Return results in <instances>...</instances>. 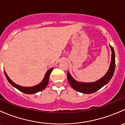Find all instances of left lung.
<instances>
[{
  "instance_id": "obj_1",
  "label": "left lung",
  "mask_w": 125,
  "mask_h": 125,
  "mask_svg": "<svg viewBox=\"0 0 125 125\" xmlns=\"http://www.w3.org/2000/svg\"><path fill=\"white\" fill-rule=\"evenodd\" d=\"M111 50L112 54H111V62L110 66H109V70L105 75L101 78L100 80H97L96 82L92 83H83V82H79L74 80L72 76L71 75L69 72H68L67 77L69 83L71 86L72 88L75 89L77 91H79L80 93H83V94H91L97 91L98 90L102 88L103 86L106 85L111 79H112L114 74V70H115V53H114V50L113 48L111 45H109Z\"/></svg>"
}]
</instances>
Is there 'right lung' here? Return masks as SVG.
I'll use <instances>...</instances> for the list:
<instances>
[{
    "instance_id": "add662e5",
    "label": "right lung",
    "mask_w": 125,
    "mask_h": 125,
    "mask_svg": "<svg viewBox=\"0 0 125 125\" xmlns=\"http://www.w3.org/2000/svg\"><path fill=\"white\" fill-rule=\"evenodd\" d=\"M52 70H53V68H51V69H50V70L46 72V74H45V77H44L43 79V80L42 81L41 83H40L38 85H36V86L31 87H24L20 86V85H17V84H16L14 82H13L9 78V77L8 76V75H7V74L6 73L5 71H4V73L5 74V76L6 77H7V80H8L9 83H10L11 85H12L14 87L17 88L18 90H19L20 91L22 92V93H25V94H34V93H38L39 91H41L43 90V89L46 88L48 83L50 75Z\"/></svg>"
}]
</instances>
